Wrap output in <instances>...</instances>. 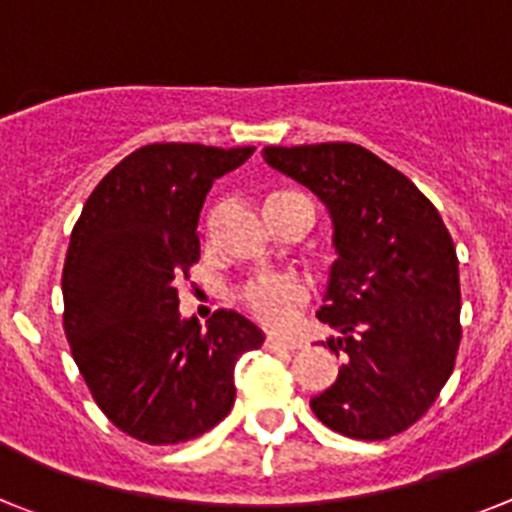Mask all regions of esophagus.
<instances>
[{"mask_svg":"<svg viewBox=\"0 0 512 512\" xmlns=\"http://www.w3.org/2000/svg\"><path fill=\"white\" fill-rule=\"evenodd\" d=\"M265 349H270V351H294V349H299V341H291V338H281V336H268V338H265Z\"/></svg>","mask_w":512,"mask_h":512,"instance_id":"34e87169","label":"esophagus"}]
</instances>
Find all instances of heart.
I'll return each instance as SVG.
<instances>
[{"mask_svg":"<svg viewBox=\"0 0 512 512\" xmlns=\"http://www.w3.org/2000/svg\"><path fill=\"white\" fill-rule=\"evenodd\" d=\"M307 299V286L302 278L289 276V273H270L260 276L244 289V304L252 309L257 320L265 325L281 328L294 320L296 307Z\"/></svg>","mask_w":512,"mask_h":512,"instance_id":"b5f03b06","label":"heart"}]
</instances>
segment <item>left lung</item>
<instances>
[{
  "mask_svg": "<svg viewBox=\"0 0 512 512\" xmlns=\"http://www.w3.org/2000/svg\"><path fill=\"white\" fill-rule=\"evenodd\" d=\"M268 166L317 195L336 263L317 312L346 362L309 406L354 440H388L435 403L461 343L458 257L440 213L409 176L354 143L268 145Z\"/></svg>",
  "mask_w": 512,
  "mask_h": 512,
  "instance_id": "left-lung-1",
  "label": "left lung"
}]
</instances>
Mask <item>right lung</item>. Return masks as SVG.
<instances>
[{
    "label": "right lung",
    "instance_id": "obj_1",
    "mask_svg": "<svg viewBox=\"0 0 512 512\" xmlns=\"http://www.w3.org/2000/svg\"><path fill=\"white\" fill-rule=\"evenodd\" d=\"M252 153L145 145L103 176L72 231L62 273L72 356L109 422L148 445L195 440L226 419L234 364L265 341L234 309L200 328L176 294L200 257L197 221L210 187Z\"/></svg>",
    "mask_w": 512,
    "mask_h": 512
}]
</instances>
